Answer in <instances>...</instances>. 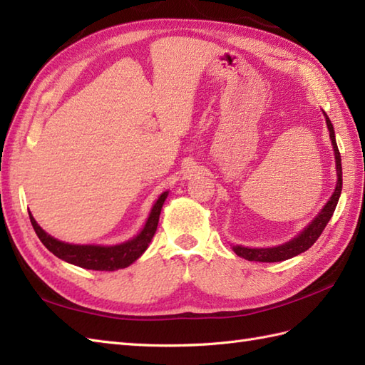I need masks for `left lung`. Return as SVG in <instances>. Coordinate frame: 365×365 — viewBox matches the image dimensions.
I'll return each instance as SVG.
<instances>
[{
    "instance_id": "left-lung-1",
    "label": "left lung",
    "mask_w": 365,
    "mask_h": 365,
    "mask_svg": "<svg viewBox=\"0 0 365 365\" xmlns=\"http://www.w3.org/2000/svg\"><path fill=\"white\" fill-rule=\"evenodd\" d=\"M324 118H327V125L329 130V138H331V144L332 149H334V157H336V170H337V183H336V190L332 192V196L329 200L322 208V212L315 216V220L309 224V226L301 232L298 237H294L290 242H287L284 245L273 246V247H245V246H232V250L240 257H243L246 260L251 262H282L287 259H292L294 255H298L301 252L307 251L311 247L317 238L322 235V232L327 227V224L329 222L332 213H334L340 192H342V163H340V152L337 149V143H336V135H334V127L327 115V113L323 111Z\"/></svg>"
}]
</instances>
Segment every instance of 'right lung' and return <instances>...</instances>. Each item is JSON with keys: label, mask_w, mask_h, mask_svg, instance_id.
<instances>
[{"label": "right lung", "mask_w": 365, "mask_h": 365, "mask_svg": "<svg viewBox=\"0 0 365 365\" xmlns=\"http://www.w3.org/2000/svg\"><path fill=\"white\" fill-rule=\"evenodd\" d=\"M168 197V191L163 192V195L157 199V202L153 204L149 218H147L143 230L139 234L128 240L125 243L114 245V246H96V245H71L59 242V240L53 238L51 235L46 234V232L38 226L36 222L34 216L29 213V220L38 240L43 243V246L53 252L56 257L64 260L67 263H72V265L86 268V269H96V271H114L119 268H127L131 265L135 260L141 257L143 252L147 250V246L152 242L155 235V230L158 226L160 213L163 204Z\"/></svg>", "instance_id": "right-lung-1"}]
</instances>
